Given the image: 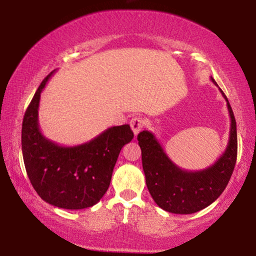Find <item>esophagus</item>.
<instances>
[{
	"instance_id": "1",
	"label": "esophagus",
	"mask_w": 256,
	"mask_h": 256,
	"mask_svg": "<svg viewBox=\"0 0 256 256\" xmlns=\"http://www.w3.org/2000/svg\"><path fill=\"white\" fill-rule=\"evenodd\" d=\"M130 127L132 132H134V135L136 136L142 130V128L144 127V120L142 118H132L130 120Z\"/></svg>"
}]
</instances>
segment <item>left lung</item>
<instances>
[{"mask_svg":"<svg viewBox=\"0 0 256 256\" xmlns=\"http://www.w3.org/2000/svg\"><path fill=\"white\" fill-rule=\"evenodd\" d=\"M211 80L214 82L212 76ZM220 92L230 112V140L225 152L211 166L200 171L180 169L168 157L152 132L143 130L138 135L146 186L164 211L176 214L200 211L216 200L228 184L236 162V122L228 100L222 90Z\"/></svg>","mask_w":256,"mask_h":256,"instance_id":"left-lung-1","label":"left lung"}]
</instances>
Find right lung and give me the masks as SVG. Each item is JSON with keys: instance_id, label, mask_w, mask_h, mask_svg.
I'll list each match as a JSON object with an SVG mask.
<instances>
[{"instance_id": "add662e5", "label": "right lung", "mask_w": 256, "mask_h": 256, "mask_svg": "<svg viewBox=\"0 0 256 256\" xmlns=\"http://www.w3.org/2000/svg\"><path fill=\"white\" fill-rule=\"evenodd\" d=\"M51 72L38 87L22 124V152L28 177L38 196L66 210L96 205L106 194L122 146L134 138L129 124L106 129L90 142L62 146L50 141L38 126L40 93Z\"/></svg>"}]
</instances>
